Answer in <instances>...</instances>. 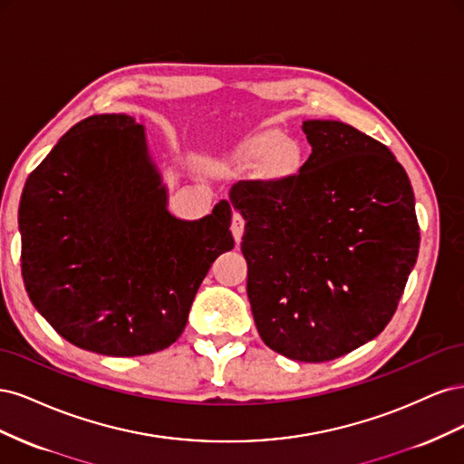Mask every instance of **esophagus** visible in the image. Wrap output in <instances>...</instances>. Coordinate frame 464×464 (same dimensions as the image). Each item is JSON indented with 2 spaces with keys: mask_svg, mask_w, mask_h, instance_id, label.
<instances>
[{
  "mask_svg": "<svg viewBox=\"0 0 464 464\" xmlns=\"http://www.w3.org/2000/svg\"><path fill=\"white\" fill-rule=\"evenodd\" d=\"M244 227H246V220H244V217L237 213V210H234L232 213V224H230V230H232V236H234V240L240 244V240H242V236H244Z\"/></svg>",
  "mask_w": 464,
  "mask_h": 464,
  "instance_id": "1",
  "label": "esophagus"
}]
</instances>
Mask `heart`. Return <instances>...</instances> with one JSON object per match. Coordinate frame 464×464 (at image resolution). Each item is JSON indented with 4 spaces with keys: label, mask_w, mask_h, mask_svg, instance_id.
Returning a JSON list of instances; mask_svg holds the SVG:
<instances>
[{
    "label": "heart",
    "mask_w": 464,
    "mask_h": 464,
    "mask_svg": "<svg viewBox=\"0 0 464 464\" xmlns=\"http://www.w3.org/2000/svg\"><path fill=\"white\" fill-rule=\"evenodd\" d=\"M232 160L237 164H254L266 160V174L275 179H285L300 172L304 164V154L296 143L286 141L283 133L265 131L246 139L236 149Z\"/></svg>",
    "instance_id": "obj_1"
}]
</instances>
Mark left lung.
Returning a JSON list of instances; mask_svg holds the SVG:
<instances>
[{
  "label": "left lung",
  "mask_w": 464,
  "mask_h": 464,
  "mask_svg": "<svg viewBox=\"0 0 464 464\" xmlns=\"http://www.w3.org/2000/svg\"><path fill=\"white\" fill-rule=\"evenodd\" d=\"M298 174L237 181L247 298L263 343L329 362L385 329L420 247L414 193L392 152L356 128L307 120Z\"/></svg>",
  "instance_id": "1"
}]
</instances>
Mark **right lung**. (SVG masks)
Wrapping results in <instances>:
<instances>
[{"label":"right lung","instance_id":"obj_1","mask_svg":"<svg viewBox=\"0 0 464 464\" xmlns=\"http://www.w3.org/2000/svg\"><path fill=\"white\" fill-rule=\"evenodd\" d=\"M145 130L125 114L73 125L26 179L21 271L33 305L65 341L104 356L176 343L213 261L234 247L232 208L168 213Z\"/></svg>","mask_w":464,"mask_h":464}]
</instances>
